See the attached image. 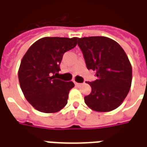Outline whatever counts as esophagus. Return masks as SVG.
I'll list each match as a JSON object with an SVG mask.
<instances>
[{
  "label": "esophagus",
  "mask_w": 147,
  "mask_h": 147,
  "mask_svg": "<svg viewBox=\"0 0 147 147\" xmlns=\"http://www.w3.org/2000/svg\"><path fill=\"white\" fill-rule=\"evenodd\" d=\"M74 84L77 85V86H80V85H81V83H78V82H76V81H74Z\"/></svg>",
  "instance_id": "34e87169"
}]
</instances>
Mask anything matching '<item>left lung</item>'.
Instances as JSON below:
<instances>
[{
	"label": "left lung",
	"instance_id": "8db88e82",
	"mask_svg": "<svg viewBox=\"0 0 147 147\" xmlns=\"http://www.w3.org/2000/svg\"><path fill=\"white\" fill-rule=\"evenodd\" d=\"M88 69L96 71V79L88 82L92 92L84 97L94 111L109 112L125 100L130 90L132 69L127 55L115 40L107 37L78 38Z\"/></svg>",
	"mask_w": 147,
	"mask_h": 147
}]
</instances>
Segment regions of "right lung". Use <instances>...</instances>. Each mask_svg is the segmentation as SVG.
<instances>
[{
    "label": "right lung",
    "mask_w": 147,
    "mask_h": 147,
    "mask_svg": "<svg viewBox=\"0 0 147 147\" xmlns=\"http://www.w3.org/2000/svg\"><path fill=\"white\" fill-rule=\"evenodd\" d=\"M78 37H45L34 42L19 66L20 88L26 100L40 112L56 113L67 103L72 81L56 78L66 51L77 45Z\"/></svg>",
    "instance_id": "obj_1"
}]
</instances>
